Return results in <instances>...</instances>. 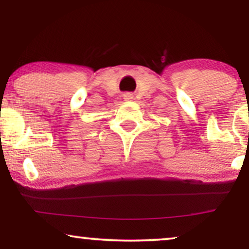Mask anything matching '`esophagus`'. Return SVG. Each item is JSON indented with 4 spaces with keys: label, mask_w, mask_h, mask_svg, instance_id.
<instances>
[{
    "label": "esophagus",
    "mask_w": 249,
    "mask_h": 249,
    "mask_svg": "<svg viewBox=\"0 0 249 249\" xmlns=\"http://www.w3.org/2000/svg\"><path fill=\"white\" fill-rule=\"evenodd\" d=\"M132 98H134V96H132V94H130V93L124 94V100L125 101H130V100H132Z\"/></svg>",
    "instance_id": "obj_1"
}]
</instances>
